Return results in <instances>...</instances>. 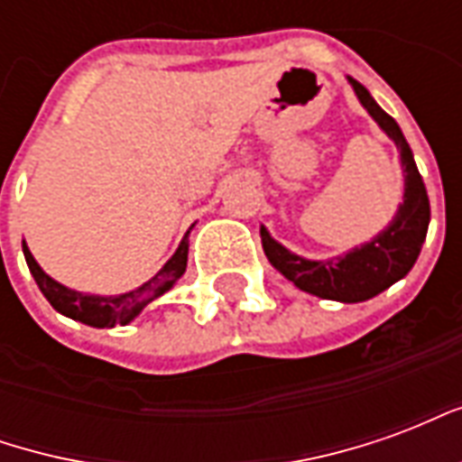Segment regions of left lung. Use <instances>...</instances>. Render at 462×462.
<instances>
[{"label": "left lung", "instance_id": "obj_1", "mask_svg": "<svg viewBox=\"0 0 462 462\" xmlns=\"http://www.w3.org/2000/svg\"><path fill=\"white\" fill-rule=\"evenodd\" d=\"M348 84L354 86L361 106L381 125V131L396 143L398 152H401L403 202L398 205L396 217L371 242L354 247L341 257H331V260H304L274 240L267 227H260V235L262 247H264V254L272 262V267L280 270L290 282H294V287L310 291L314 297H321V300L354 304V301H366L376 297L411 272L420 254L423 240H426L430 202H428L426 185L416 168L411 145L403 138L398 123L374 101V96L368 94L356 79H348Z\"/></svg>", "mask_w": 462, "mask_h": 462}]
</instances>
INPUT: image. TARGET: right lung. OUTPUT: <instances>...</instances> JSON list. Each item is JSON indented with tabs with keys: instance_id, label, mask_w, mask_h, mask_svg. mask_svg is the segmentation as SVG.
I'll use <instances>...</instances> for the list:
<instances>
[{
	"instance_id": "1",
	"label": "right lung",
	"mask_w": 462,
	"mask_h": 462,
	"mask_svg": "<svg viewBox=\"0 0 462 462\" xmlns=\"http://www.w3.org/2000/svg\"><path fill=\"white\" fill-rule=\"evenodd\" d=\"M22 250H24L29 272H32V277L39 284L42 294L49 300V304L59 314L69 317V319L81 321V324H88V327H96V329H106V327L111 329L116 324L123 327V324L135 319L152 300H158L161 294L171 290L172 284L182 277L185 267H188V235H185L180 247L175 250L171 260L162 264V270L145 282V284H141L138 290L125 291V294H116V297H98V294H84V291L69 290L64 284H59V282L51 280L39 267V262L29 252L26 242H22Z\"/></svg>"
}]
</instances>
